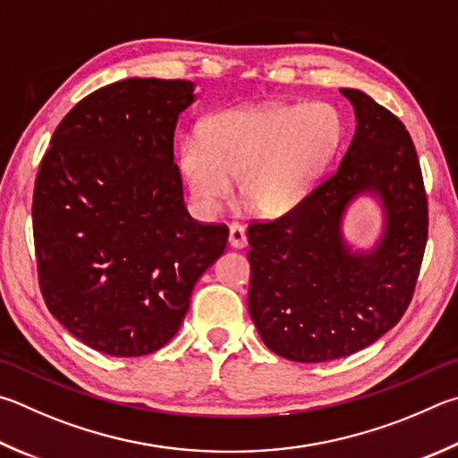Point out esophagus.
<instances>
[{
    "label": "esophagus",
    "mask_w": 458,
    "mask_h": 458,
    "mask_svg": "<svg viewBox=\"0 0 458 458\" xmlns=\"http://www.w3.org/2000/svg\"><path fill=\"white\" fill-rule=\"evenodd\" d=\"M229 245L235 247V250H243L247 245V233L245 227L239 223H231L229 225Z\"/></svg>",
    "instance_id": "esophagus-1"
}]
</instances>
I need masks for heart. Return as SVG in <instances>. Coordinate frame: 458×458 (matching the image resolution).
<instances>
[{
    "instance_id": "heart-1",
    "label": "heart",
    "mask_w": 458,
    "mask_h": 458,
    "mask_svg": "<svg viewBox=\"0 0 458 458\" xmlns=\"http://www.w3.org/2000/svg\"><path fill=\"white\" fill-rule=\"evenodd\" d=\"M342 132L338 110L326 102L229 110L184 144L181 168L205 208H219L242 179L251 211L284 216L306 203Z\"/></svg>"
}]
</instances>
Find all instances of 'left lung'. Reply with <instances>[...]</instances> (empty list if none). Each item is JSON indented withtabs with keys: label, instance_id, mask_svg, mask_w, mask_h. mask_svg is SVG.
Returning <instances> with one entry per match:
<instances>
[{
	"label": "left lung",
	"instance_id": "1",
	"mask_svg": "<svg viewBox=\"0 0 458 458\" xmlns=\"http://www.w3.org/2000/svg\"><path fill=\"white\" fill-rule=\"evenodd\" d=\"M356 132L340 166L306 203L247 227L250 316L266 346L293 362H330L370 346L412 300L428 237V203L414 142L370 96L342 88ZM360 191L378 194L387 227L377 250L352 254L341 216Z\"/></svg>",
	"mask_w": 458,
	"mask_h": 458
}]
</instances>
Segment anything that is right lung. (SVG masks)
<instances>
[{
	"mask_svg": "<svg viewBox=\"0 0 458 458\" xmlns=\"http://www.w3.org/2000/svg\"><path fill=\"white\" fill-rule=\"evenodd\" d=\"M192 100L187 80L104 86L64 116L39 165V290L50 314L102 354L163 348L227 247V225L195 221L182 200L173 136Z\"/></svg>",
	"mask_w": 458,
	"mask_h": 458,
	"instance_id": "add662e5",
	"label": "right lung"
}]
</instances>
